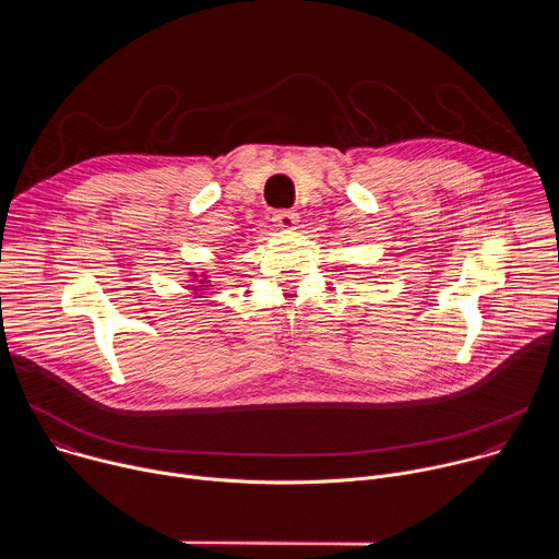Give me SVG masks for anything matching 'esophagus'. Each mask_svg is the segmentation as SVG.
<instances>
[{"label": "esophagus", "instance_id": "obj_1", "mask_svg": "<svg viewBox=\"0 0 559 559\" xmlns=\"http://www.w3.org/2000/svg\"><path fill=\"white\" fill-rule=\"evenodd\" d=\"M274 221H276L278 227L292 229L296 225V221H298V214L294 210H278V212H274Z\"/></svg>", "mask_w": 559, "mask_h": 559}]
</instances>
